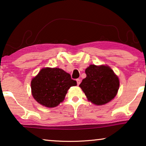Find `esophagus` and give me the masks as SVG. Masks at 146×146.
I'll return each instance as SVG.
<instances>
[{
    "label": "esophagus",
    "instance_id": "esophagus-1",
    "mask_svg": "<svg viewBox=\"0 0 146 146\" xmlns=\"http://www.w3.org/2000/svg\"><path fill=\"white\" fill-rule=\"evenodd\" d=\"M77 85H79L80 83V79H77Z\"/></svg>",
    "mask_w": 146,
    "mask_h": 146
}]
</instances>
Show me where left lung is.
<instances>
[{
  "label": "left lung",
  "instance_id": "1",
  "mask_svg": "<svg viewBox=\"0 0 146 146\" xmlns=\"http://www.w3.org/2000/svg\"><path fill=\"white\" fill-rule=\"evenodd\" d=\"M85 73L86 77L79 86L88 101L102 106L114 98L119 88V80L110 67L90 65Z\"/></svg>",
  "mask_w": 146,
  "mask_h": 146
}]
</instances>
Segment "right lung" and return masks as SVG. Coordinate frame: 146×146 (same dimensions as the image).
I'll use <instances>...</instances> for the list:
<instances>
[{
	"label": "right lung",
	"mask_w": 146,
	"mask_h": 146,
	"mask_svg": "<svg viewBox=\"0 0 146 146\" xmlns=\"http://www.w3.org/2000/svg\"><path fill=\"white\" fill-rule=\"evenodd\" d=\"M77 81L60 68H43L32 79L31 92L34 99L46 108H54L64 101L71 86Z\"/></svg>",
	"instance_id": "obj_1"
}]
</instances>
